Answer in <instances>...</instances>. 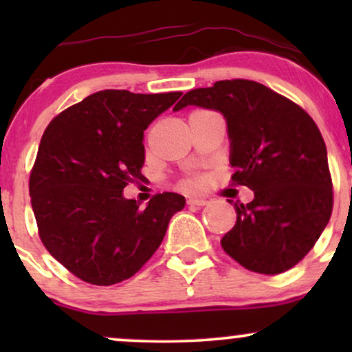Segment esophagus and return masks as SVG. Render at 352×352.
Returning <instances> with one entry per match:
<instances>
[{
    "label": "esophagus",
    "mask_w": 352,
    "mask_h": 352,
    "mask_svg": "<svg viewBox=\"0 0 352 352\" xmlns=\"http://www.w3.org/2000/svg\"><path fill=\"white\" fill-rule=\"evenodd\" d=\"M187 204L190 205V207L200 208V207H204V205H207L208 200L207 199H188Z\"/></svg>",
    "instance_id": "34e87169"
}]
</instances>
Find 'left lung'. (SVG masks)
<instances>
[{"instance_id": "8db88e82", "label": "left lung", "mask_w": 352, "mask_h": 352, "mask_svg": "<svg viewBox=\"0 0 352 352\" xmlns=\"http://www.w3.org/2000/svg\"><path fill=\"white\" fill-rule=\"evenodd\" d=\"M197 106L227 120L232 180L253 190L250 204L228 200L235 227L221 238L233 260L278 274L313 248L333 212L324 140L300 106L254 80H218L187 92L173 111Z\"/></svg>"}]
</instances>
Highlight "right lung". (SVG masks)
Instances as JSON below:
<instances>
[{
	"mask_svg": "<svg viewBox=\"0 0 352 352\" xmlns=\"http://www.w3.org/2000/svg\"><path fill=\"white\" fill-rule=\"evenodd\" d=\"M180 96L106 89L44 131L30 177L31 207L47 252L82 281L111 286L134 276L185 207L173 192L145 208L124 197L127 182L144 177V131Z\"/></svg>",
	"mask_w": 352,
	"mask_h": 352,
	"instance_id": "right-lung-1",
	"label": "right lung"
}]
</instances>
